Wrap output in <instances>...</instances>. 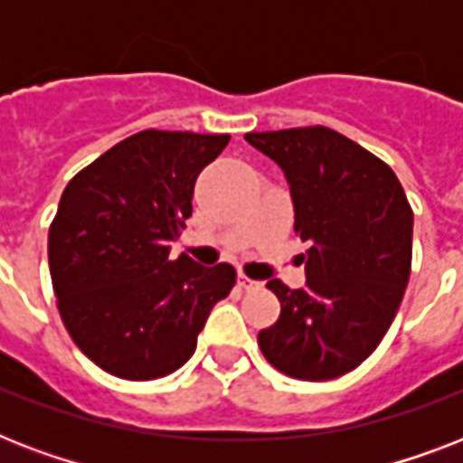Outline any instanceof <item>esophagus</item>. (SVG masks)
Instances as JSON below:
<instances>
[{
  "label": "esophagus",
  "instance_id": "1",
  "mask_svg": "<svg viewBox=\"0 0 463 463\" xmlns=\"http://www.w3.org/2000/svg\"><path fill=\"white\" fill-rule=\"evenodd\" d=\"M238 286L242 290H257L261 286L260 281H252V279H250V276H245V274H238Z\"/></svg>",
  "mask_w": 463,
  "mask_h": 463
}]
</instances>
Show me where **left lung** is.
<instances>
[{
    "mask_svg": "<svg viewBox=\"0 0 463 463\" xmlns=\"http://www.w3.org/2000/svg\"><path fill=\"white\" fill-rule=\"evenodd\" d=\"M245 139L286 173L296 235L309 242L305 288L279 279L281 315L257 341L293 380L351 373L380 345L411 276L413 211L394 170L329 127L250 132Z\"/></svg>",
    "mask_w": 463,
    "mask_h": 463,
    "instance_id": "obj_1",
    "label": "left lung"
}]
</instances>
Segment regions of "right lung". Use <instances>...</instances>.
<instances>
[{"instance_id":"1","label":"right lung","mask_w":463,"mask_h":463,"mask_svg":"<svg viewBox=\"0 0 463 463\" xmlns=\"http://www.w3.org/2000/svg\"><path fill=\"white\" fill-rule=\"evenodd\" d=\"M228 141V134L144 129L61 192L47 235L57 309L74 344L105 373L134 382L175 373L235 286L231 264L170 260V242L192 216L196 177Z\"/></svg>"}]
</instances>
